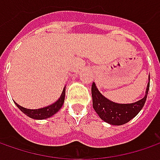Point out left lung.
<instances>
[{
    "label": "left lung",
    "mask_w": 160,
    "mask_h": 160,
    "mask_svg": "<svg viewBox=\"0 0 160 160\" xmlns=\"http://www.w3.org/2000/svg\"><path fill=\"white\" fill-rule=\"evenodd\" d=\"M150 78V77H149ZM150 89V83H148L145 96L138 102L128 104H120L111 102L102 95L97 89L95 83L92 85V107L103 121L113 126L124 125L132 119L143 108Z\"/></svg>",
    "instance_id": "left-lung-1"
}]
</instances>
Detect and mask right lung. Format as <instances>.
Listing matches in <instances>:
<instances>
[{
	"label": "right lung",
	"mask_w": 160,
	"mask_h": 160,
	"mask_svg": "<svg viewBox=\"0 0 160 160\" xmlns=\"http://www.w3.org/2000/svg\"><path fill=\"white\" fill-rule=\"evenodd\" d=\"M65 92H66V88L63 89V92H62L61 95L57 102L47 106V107L41 108L30 109V108H26L22 107L16 102L15 103L17 107L23 113L28 116L29 118H34V119H46L48 118H51L54 114L57 113L61 108V107L63 106L65 100Z\"/></svg>",
	"instance_id": "obj_1"
}]
</instances>
